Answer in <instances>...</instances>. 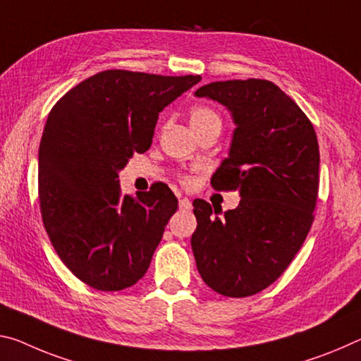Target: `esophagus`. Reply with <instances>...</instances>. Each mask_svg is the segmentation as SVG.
<instances>
[{
    "instance_id": "34e87169",
    "label": "esophagus",
    "mask_w": 361,
    "mask_h": 361,
    "mask_svg": "<svg viewBox=\"0 0 361 361\" xmlns=\"http://www.w3.org/2000/svg\"><path fill=\"white\" fill-rule=\"evenodd\" d=\"M192 207L191 201L188 197H180V209L183 210H190Z\"/></svg>"
}]
</instances>
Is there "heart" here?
I'll use <instances>...</instances> for the list:
<instances>
[{
  "label": "heart",
  "mask_w": 361,
  "mask_h": 361,
  "mask_svg": "<svg viewBox=\"0 0 361 361\" xmlns=\"http://www.w3.org/2000/svg\"><path fill=\"white\" fill-rule=\"evenodd\" d=\"M190 123L192 130L202 128L205 125H221V120L219 117V114L215 111H212L210 107L205 106H194L190 111Z\"/></svg>",
  "instance_id": "obj_1"
}]
</instances>
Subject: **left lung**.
Instances as JSON below:
<instances>
[{"label": "left lung", "mask_w": 361, "mask_h": 361, "mask_svg": "<svg viewBox=\"0 0 361 361\" xmlns=\"http://www.w3.org/2000/svg\"><path fill=\"white\" fill-rule=\"evenodd\" d=\"M194 94L231 114L236 128L230 152L212 186L241 196L223 219L202 199L192 202L194 259L215 293L247 297L281 276L310 231L318 196L317 133L302 109L268 80L214 82Z\"/></svg>", "instance_id": "1"}]
</instances>
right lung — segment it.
Masks as SVG:
<instances>
[{"label":"right lung","instance_id":"obj_1","mask_svg":"<svg viewBox=\"0 0 361 361\" xmlns=\"http://www.w3.org/2000/svg\"><path fill=\"white\" fill-rule=\"evenodd\" d=\"M201 75L106 71L51 109L38 151V194L57 255L98 290L145 276L178 199L164 183L122 194L118 171L151 147L159 112Z\"/></svg>","mask_w":361,"mask_h":361}]
</instances>
